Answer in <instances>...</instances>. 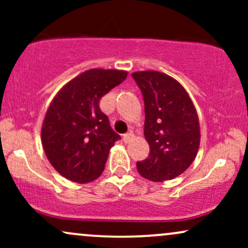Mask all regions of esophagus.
I'll return each instance as SVG.
<instances>
[{
    "label": "esophagus",
    "mask_w": 248,
    "mask_h": 248,
    "mask_svg": "<svg viewBox=\"0 0 248 248\" xmlns=\"http://www.w3.org/2000/svg\"><path fill=\"white\" fill-rule=\"evenodd\" d=\"M133 138H134V134H133L132 132H129V133H126V134H124V138H122V139H124V143H128V142L132 141V139H133Z\"/></svg>",
    "instance_id": "esophagus-1"
}]
</instances>
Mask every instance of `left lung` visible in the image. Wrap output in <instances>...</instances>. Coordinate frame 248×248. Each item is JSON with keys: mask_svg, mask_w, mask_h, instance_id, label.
I'll return each instance as SVG.
<instances>
[{"mask_svg": "<svg viewBox=\"0 0 248 248\" xmlns=\"http://www.w3.org/2000/svg\"><path fill=\"white\" fill-rule=\"evenodd\" d=\"M133 79L144 101V136L149 155L136 162L150 181L172 179L186 171L197 155L201 132L198 116L184 87L156 71L135 72Z\"/></svg>", "mask_w": 248, "mask_h": 248, "instance_id": "obj_1", "label": "left lung"}]
</instances>
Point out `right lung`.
<instances>
[{
	"label": "right lung",
	"instance_id": "obj_1",
	"mask_svg": "<svg viewBox=\"0 0 248 248\" xmlns=\"http://www.w3.org/2000/svg\"><path fill=\"white\" fill-rule=\"evenodd\" d=\"M126 77V71L88 70L65 85L51 102L42 143L50 163L65 178L87 183L104 171L109 149L121 138L99 102Z\"/></svg>",
	"mask_w": 248,
	"mask_h": 248
}]
</instances>
